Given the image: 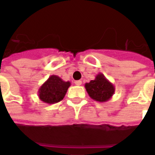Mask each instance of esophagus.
<instances>
[{"instance_id":"1","label":"esophagus","mask_w":155,"mask_h":155,"mask_svg":"<svg viewBox=\"0 0 155 155\" xmlns=\"http://www.w3.org/2000/svg\"><path fill=\"white\" fill-rule=\"evenodd\" d=\"M74 84H76V85H81V84H82V81H74Z\"/></svg>"}]
</instances>
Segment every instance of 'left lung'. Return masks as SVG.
I'll return each mask as SVG.
<instances>
[{"label":"left lung","mask_w":155,"mask_h":155,"mask_svg":"<svg viewBox=\"0 0 155 155\" xmlns=\"http://www.w3.org/2000/svg\"><path fill=\"white\" fill-rule=\"evenodd\" d=\"M84 87L91 99L101 103L110 100L115 91L114 84L102 73H99L91 82L85 83Z\"/></svg>","instance_id":"left-lung-1"}]
</instances>
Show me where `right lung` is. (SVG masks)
<instances>
[{
  "label": "right lung",
  "instance_id": "1",
  "mask_svg": "<svg viewBox=\"0 0 155 155\" xmlns=\"http://www.w3.org/2000/svg\"><path fill=\"white\" fill-rule=\"evenodd\" d=\"M71 86L70 81H64L57 75H51L38 91V96L46 104H55L64 99Z\"/></svg>",
  "mask_w": 155,
  "mask_h": 155
}]
</instances>
